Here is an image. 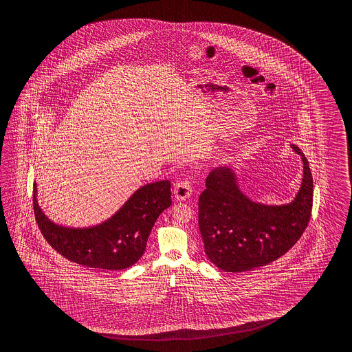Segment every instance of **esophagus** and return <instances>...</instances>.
I'll return each instance as SVG.
<instances>
[{"label": "esophagus", "instance_id": "34e87169", "mask_svg": "<svg viewBox=\"0 0 352 352\" xmlns=\"http://www.w3.org/2000/svg\"><path fill=\"white\" fill-rule=\"evenodd\" d=\"M174 195L178 200H186L192 195V184L189 180H179L174 186Z\"/></svg>", "mask_w": 352, "mask_h": 352}]
</instances>
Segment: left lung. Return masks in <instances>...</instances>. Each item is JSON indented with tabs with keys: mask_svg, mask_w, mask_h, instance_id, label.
Listing matches in <instances>:
<instances>
[{
	"mask_svg": "<svg viewBox=\"0 0 352 352\" xmlns=\"http://www.w3.org/2000/svg\"><path fill=\"white\" fill-rule=\"evenodd\" d=\"M302 160V182L292 203L266 206L241 192L236 174L229 166L208 174L206 190L199 197V230L206 256L228 272L267 265L289 252L311 217L312 182L309 162Z\"/></svg>",
	"mask_w": 352,
	"mask_h": 352,
	"instance_id": "left-lung-1",
	"label": "left lung"
}]
</instances>
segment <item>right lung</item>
Returning <instances> with one entry per match:
<instances>
[{
    "label": "right lung",
    "instance_id": "right-lung-1",
    "mask_svg": "<svg viewBox=\"0 0 352 352\" xmlns=\"http://www.w3.org/2000/svg\"><path fill=\"white\" fill-rule=\"evenodd\" d=\"M172 206L170 183L160 180L140 186L109 219L88 228L56 224L42 212L34 184V210L42 235L66 259L88 267L123 270L146 252L155 220Z\"/></svg>",
    "mask_w": 352,
    "mask_h": 352
}]
</instances>
